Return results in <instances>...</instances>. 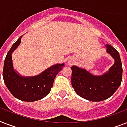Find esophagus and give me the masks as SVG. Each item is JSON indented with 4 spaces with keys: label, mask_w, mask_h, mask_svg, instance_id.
Wrapping results in <instances>:
<instances>
[{
    "label": "esophagus",
    "mask_w": 127,
    "mask_h": 127,
    "mask_svg": "<svg viewBox=\"0 0 127 127\" xmlns=\"http://www.w3.org/2000/svg\"><path fill=\"white\" fill-rule=\"evenodd\" d=\"M72 64H73V62H72V61H69V62H68V64H69V65H72Z\"/></svg>",
    "instance_id": "obj_1"
}]
</instances>
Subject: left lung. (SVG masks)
Instances as JSON below:
<instances>
[{"label": "left lung", "mask_w": 127, "mask_h": 127, "mask_svg": "<svg viewBox=\"0 0 127 127\" xmlns=\"http://www.w3.org/2000/svg\"><path fill=\"white\" fill-rule=\"evenodd\" d=\"M107 51L115 59L108 72L100 76L92 75L85 69L71 66V83L78 95L92 101H100L110 97L121 84L123 67L118 51L107 44Z\"/></svg>", "instance_id": "1"}]
</instances>
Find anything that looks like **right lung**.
I'll list each match as a JSON object with an SVG mask.
<instances>
[{
    "mask_svg": "<svg viewBox=\"0 0 127 127\" xmlns=\"http://www.w3.org/2000/svg\"><path fill=\"white\" fill-rule=\"evenodd\" d=\"M20 42V37L13 44L5 58L2 72L4 82L16 98L24 101L39 100L49 94L55 78L64 64H55L36 76L22 77L13 70L12 60V53Z\"/></svg>",
    "mask_w": 127,
    "mask_h": 127,
    "instance_id": "add662e5",
    "label": "right lung"
}]
</instances>
